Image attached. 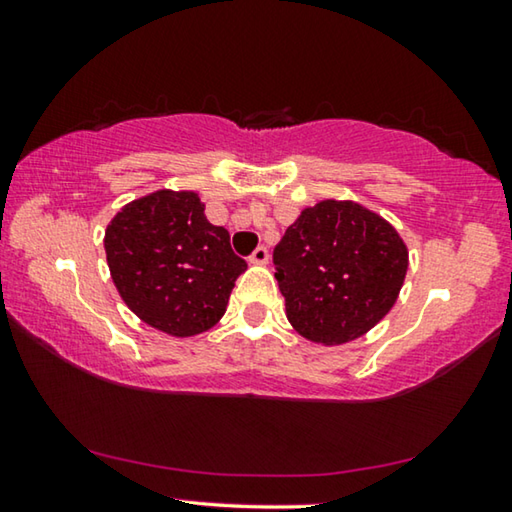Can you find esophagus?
I'll use <instances>...</instances> for the list:
<instances>
[{
    "label": "esophagus",
    "mask_w": 512,
    "mask_h": 512,
    "mask_svg": "<svg viewBox=\"0 0 512 512\" xmlns=\"http://www.w3.org/2000/svg\"><path fill=\"white\" fill-rule=\"evenodd\" d=\"M268 259H271V255H268V248L266 246H257L253 250V255H250V264L264 266V264H268Z\"/></svg>",
    "instance_id": "34e87169"
}]
</instances>
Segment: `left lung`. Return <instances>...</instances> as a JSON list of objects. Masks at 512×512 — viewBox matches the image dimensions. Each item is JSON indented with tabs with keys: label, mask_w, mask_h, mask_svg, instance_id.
Masks as SVG:
<instances>
[{
	"label": "left lung",
	"mask_w": 512,
	"mask_h": 512,
	"mask_svg": "<svg viewBox=\"0 0 512 512\" xmlns=\"http://www.w3.org/2000/svg\"><path fill=\"white\" fill-rule=\"evenodd\" d=\"M273 264L293 329L311 343L343 345L393 309L409 248L377 212L325 198L289 225Z\"/></svg>",
	"instance_id": "left-lung-1"
}]
</instances>
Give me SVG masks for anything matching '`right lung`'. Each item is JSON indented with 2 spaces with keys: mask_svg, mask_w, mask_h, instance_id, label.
<instances>
[{
  "mask_svg": "<svg viewBox=\"0 0 512 512\" xmlns=\"http://www.w3.org/2000/svg\"><path fill=\"white\" fill-rule=\"evenodd\" d=\"M121 300L146 325L187 339L219 323L248 264L196 192L158 189L112 216L103 237Z\"/></svg>",
  "mask_w": 512,
  "mask_h": 512,
  "instance_id": "add662e5",
  "label": "right lung"
}]
</instances>
